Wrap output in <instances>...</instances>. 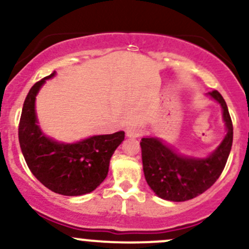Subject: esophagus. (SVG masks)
<instances>
[{
	"instance_id": "1",
	"label": "esophagus",
	"mask_w": 249,
	"mask_h": 249,
	"mask_svg": "<svg viewBox=\"0 0 249 249\" xmlns=\"http://www.w3.org/2000/svg\"><path fill=\"white\" fill-rule=\"evenodd\" d=\"M141 134H142V130L140 127L135 126V125H131L126 129V136L132 137V139H136V137H140Z\"/></svg>"
}]
</instances>
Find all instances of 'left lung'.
Returning <instances> with one entry per match:
<instances>
[{"label":"left lung","mask_w":249,"mask_h":249,"mask_svg":"<svg viewBox=\"0 0 249 249\" xmlns=\"http://www.w3.org/2000/svg\"><path fill=\"white\" fill-rule=\"evenodd\" d=\"M210 95L222 106L227 135L208 158L194 159L178 155L157 137L141 140L145 180L161 199L176 202L194 199L212 187L224 170L232 145V122L222 95L217 90Z\"/></svg>","instance_id":"obj_1"}]
</instances>
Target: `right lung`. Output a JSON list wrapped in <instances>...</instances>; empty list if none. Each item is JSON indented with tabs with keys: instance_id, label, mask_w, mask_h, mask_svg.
<instances>
[{
	"instance_id": "obj_1",
	"label": "right lung",
	"mask_w": 249,
	"mask_h": 249,
	"mask_svg": "<svg viewBox=\"0 0 249 249\" xmlns=\"http://www.w3.org/2000/svg\"><path fill=\"white\" fill-rule=\"evenodd\" d=\"M53 72L30 89L19 122V143L30 171L52 192L66 196L88 194L108 175L109 160L125 137L124 131L92 136L65 144L42 134L37 125L35 100Z\"/></svg>"
}]
</instances>
